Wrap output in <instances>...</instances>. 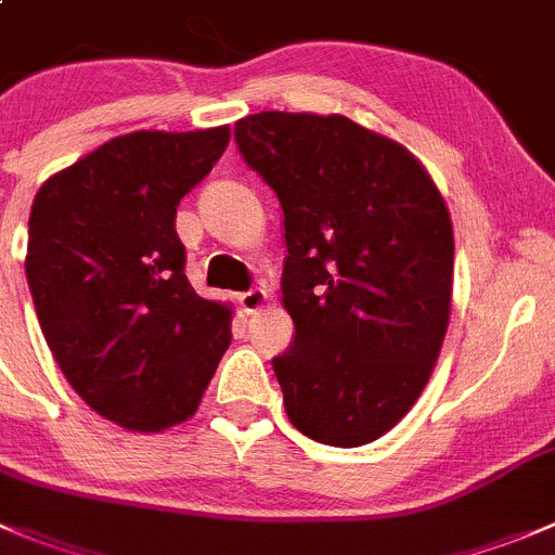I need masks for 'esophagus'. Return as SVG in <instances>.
<instances>
[{
  "label": "esophagus",
  "mask_w": 555,
  "mask_h": 555,
  "mask_svg": "<svg viewBox=\"0 0 555 555\" xmlns=\"http://www.w3.org/2000/svg\"><path fill=\"white\" fill-rule=\"evenodd\" d=\"M236 302H240V310L242 313H256L258 308H263V302H267V292H261V288H250V292H242L240 297H236Z\"/></svg>",
  "instance_id": "obj_1"
}]
</instances>
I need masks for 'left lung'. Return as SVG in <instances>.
I'll list each match as a JSON object with an SVG mask.
<instances>
[{"mask_svg": "<svg viewBox=\"0 0 555 555\" xmlns=\"http://www.w3.org/2000/svg\"><path fill=\"white\" fill-rule=\"evenodd\" d=\"M234 139L283 209L294 340L272 367L288 420L321 444H371L409 414L444 343V198L409 150L340 114L261 111Z\"/></svg>", "mask_w": 555, "mask_h": 555, "instance_id": "8db88e82", "label": "left lung"}]
</instances>
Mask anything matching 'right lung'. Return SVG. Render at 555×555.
Wrapping results in <instances>:
<instances>
[{
  "instance_id": "1",
  "label": "right lung",
  "mask_w": 555,
  "mask_h": 555,
  "mask_svg": "<svg viewBox=\"0 0 555 555\" xmlns=\"http://www.w3.org/2000/svg\"><path fill=\"white\" fill-rule=\"evenodd\" d=\"M229 135H119L31 204L26 281L46 343L70 387L128 430L193 416L231 343V310L193 292L173 229Z\"/></svg>"
}]
</instances>
